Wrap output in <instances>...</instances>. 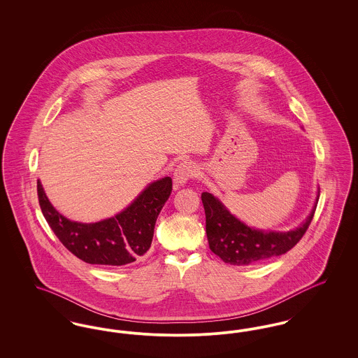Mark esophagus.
<instances>
[{"mask_svg":"<svg viewBox=\"0 0 358 358\" xmlns=\"http://www.w3.org/2000/svg\"><path fill=\"white\" fill-rule=\"evenodd\" d=\"M194 176H196V166L192 162L184 161L174 171V182L177 185H184Z\"/></svg>","mask_w":358,"mask_h":358,"instance_id":"esophagus-1","label":"esophagus"}]
</instances>
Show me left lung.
I'll use <instances>...</instances> for the list:
<instances>
[{
	"label": "left lung",
	"instance_id": "1",
	"mask_svg": "<svg viewBox=\"0 0 358 358\" xmlns=\"http://www.w3.org/2000/svg\"><path fill=\"white\" fill-rule=\"evenodd\" d=\"M201 200L206 219V238L213 254L234 266L260 263L283 255L303 238L315 213L313 212L299 228L289 232H263L238 222L210 193L204 192Z\"/></svg>",
	"mask_w": 358,
	"mask_h": 358
}]
</instances>
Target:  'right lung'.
<instances>
[{"label":"right lung","mask_w":358,"mask_h":358,"mask_svg":"<svg viewBox=\"0 0 358 358\" xmlns=\"http://www.w3.org/2000/svg\"><path fill=\"white\" fill-rule=\"evenodd\" d=\"M171 177L155 181L120 215L94 224L71 222L62 216L38 181L37 197L53 234L71 254L90 264L118 267L136 262L149 251L154 225L171 196Z\"/></svg>","instance_id":"add662e5"}]
</instances>
